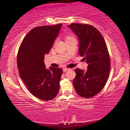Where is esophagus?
Wrapping results in <instances>:
<instances>
[{"mask_svg": "<svg viewBox=\"0 0 130 130\" xmlns=\"http://www.w3.org/2000/svg\"><path fill=\"white\" fill-rule=\"evenodd\" d=\"M70 70V69H69V68H63V72H65L67 71H68V70Z\"/></svg>", "mask_w": 130, "mask_h": 130, "instance_id": "1", "label": "esophagus"}]
</instances>
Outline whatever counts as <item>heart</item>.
Returning <instances> with one entry per match:
<instances>
[{
    "mask_svg": "<svg viewBox=\"0 0 130 130\" xmlns=\"http://www.w3.org/2000/svg\"><path fill=\"white\" fill-rule=\"evenodd\" d=\"M71 38V37H68V38Z\"/></svg>",
    "mask_w": 130,
    "mask_h": 130,
    "instance_id": "1",
    "label": "heart"
}]
</instances>
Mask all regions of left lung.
<instances>
[{"mask_svg":"<svg viewBox=\"0 0 130 130\" xmlns=\"http://www.w3.org/2000/svg\"><path fill=\"white\" fill-rule=\"evenodd\" d=\"M68 26L78 37L79 54L88 64L85 71L74 70V89L79 96L92 98L102 91L109 74L111 63L106 43L100 32L92 26L72 23Z\"/></svg>","mask_w":130,"mask_h":130,"instance_id":"8db88e82","label":"left lung"}]
</instances>
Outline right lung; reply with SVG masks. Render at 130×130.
Wrapping results in <instances>:
<instances>
[{"mask_svg":"<svg viewBox=\"0 0 130 130\" xmlns=\"http://www.w3.org/2000/svg\"><path fill=\"white\" fill-rule=\"evenodd\" d=\"M62 24L32 28L22 42L17 56L18 69L31 93L44 101L53 99L60 89L62 69L44 63Z\"/></svg>","mask_w":130,"mask_h":130,"instance_id":"obj_1","label":"right lung"}]
</instances>
